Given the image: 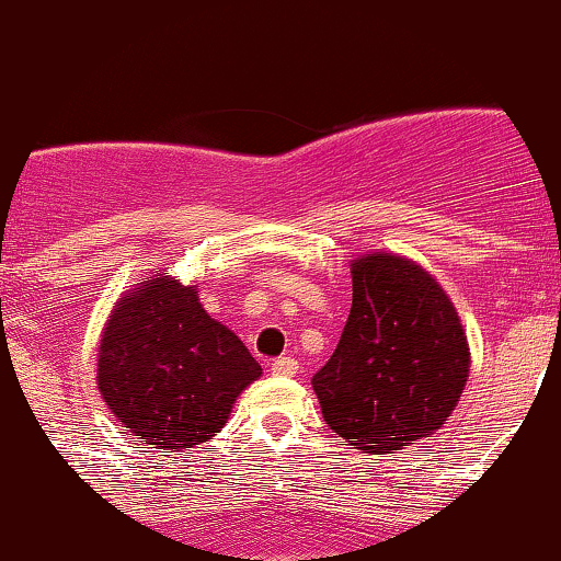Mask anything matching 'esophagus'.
<instances>
[{
  "label": "esophagus",
  "mask_w": 561,
  "mask_h": 561,
  "mask_svg": "<svg viewBox=\"0 0 561 561\" xmlns=\"http://www.w3.org/2000/svg\"><path fill=\"white\" fill-rule=\"evenodd\" d=\"M272 371L276 377H295L298 375V362L293 356H279L272 364Z\"/></svg>",
  "instance_id": "obj_1"
}]
</instances>
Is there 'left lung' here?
<instances>
[{"label": "left lung", "instance_id": "1", "mask_svg": "<svg viewBox=\"0 0 561 561\" xmlns=\"http://www.w3.org/2000/svg\"><path fill=\"white\" fill-rule=\"evenodd\" d=\"M353 302L332 358L311 385L321 414L364 454H392L440 430L469 377L459 313L414 261L369 253L351 263Z\"/></svg>", "mask_w": 561, "mask_h": 561}]
</instances>
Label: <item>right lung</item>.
Masks as SVG:
<instances>
[{
    "label": "right lung",
    "mask_w": 561,
    "mask_h": 561,
    "mask_svg": "<svg viewBox=\"0 0 561 561\" xmlns=\"http://www.w3.org/2000/svg\"><path fill=\"white\" fill-rule=\"evenodd\" d=\"M259 377L242 340L199 306L197 287L163 274L118 298L96 358L107 409L165 454L210 440Z\"/></svg>",
    "instance_id": "add662e5"
}]
</instances>
